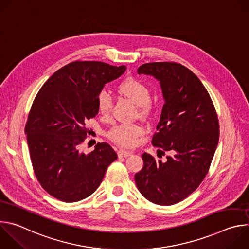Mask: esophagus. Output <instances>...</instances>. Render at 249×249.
<instances>
[{
	"label": "esophagus",
	"mask_w": 249,
	"mask_h": 249,
	"mask_svg": "<svg viewBox=\"0 0 249 249\" xmlns=\"http://www.w3.org/2000/svg\"><path fill=\"white\" fill-rule=\"evenodd\" d=\"M117 154H118V157H129V156H131L133 153L132 152H130V151H125V150H119L118 152H117Z\"/></svg>",
	"instance_id": "esophagus-1"
}]
</instances>
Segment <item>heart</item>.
<instances>
[{
    "label": "heart",
    "instance_id": "heart-1",
    "mask_svg": "<svg viewBox=\"0 0 249 249\" xmlns=\"http://www.w3.org/2000/svg\"><path fill=\"white\" fill-rule=\"evenodd\" d=\"M117 91L137 104L141 115H147L151 112L153 107L151 90L143 81L135 77H127L119 83ZM96 107L102 116H108L110 114L112 99L107 92H99L96 98ZM144 132V127L138 123L118 124L108 132V138L120 147L133 148L137 144L138 138L143 135Z\"/></svg>",
    "mask_w": 249,
    "mask_h": 249
}]
</instances>
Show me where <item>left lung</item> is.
Returning a JSON list of instances; mask_svg holds the SVG:
<instances>
[{
  "label": "left lung",
  "instance_id": "obj_1",
  "mask_svg": "<svg viewBox=\"0 0 249 249\" xmlns=\"http://www.w3.org/2000/svg\"><path fill=\"white\" fill-rule=\"evenodd\" d=\"M138 74L160 83L165 103L152 144L160 149L158 154L170 155L161 161L144 153V166L135 174V182L152 203L173 205L195 191L208 174L219 142L218 114L203 84L181 64L147 63Z\"/></svg>",
  "mask_w": 249,
  "mask_h": 249
}]
</instances>
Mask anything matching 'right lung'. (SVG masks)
Here are the masks:
<instances>
[{
    "mask_svg": "<svg viewBox=\"0 0 249 249\" xmlns=\"http://www.w3.org/2000/svg\"><path fill=\"white\" fill-rule=\"evenodd\" d=\"M125 70L75 61L56 71L35 96L25 124L29 155L38 182L54 198L77 202L89 197L117 159L106 143H97L88 155L81 145L89 135L87 121L98 113L97 95Z\"/></svg>",
    "mask_w": 249,
    "mask_h": 249,
    "instance_id": "right-lung-1",
    "label": "right lung"
}]
</instances>
